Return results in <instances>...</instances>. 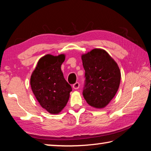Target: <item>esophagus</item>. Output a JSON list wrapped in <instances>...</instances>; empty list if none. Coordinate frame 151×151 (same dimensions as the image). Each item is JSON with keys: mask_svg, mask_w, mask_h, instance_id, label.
<instances>
[{"mask_svg": "<svg viewBox=\"0 0 151 151\" xmlns=\"http://www.w3.org/2000/svg\"><path fill=\"white\" fill-rule=\"evenodd\" d=\"M79 86H80V84H79V83H75L74 84V85H73V88H74V89H78V88H79Z\"/></svg>", "mask_w": 151, "mask_h": 151, "instance_id": "esophagus-1", "label": "esophagus"}]
</instances>
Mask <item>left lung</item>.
I'll return each instance as SVG.
<instances>
[{"instance_id": "1", "label": "left lung", "mask_w": 151, "mask_h": 151, "mask_svg": "<svg viewBox=\"0 0 151 151\" xmlns=\"http://www.w3.org/2000/svg\"><path fill=\"white\" fill-rule=\"evenodd\" d=\"M85 70L83 94L89 105L105 107L115 96L121 82V71L116 63L105 50L94 48L81 56Z\"/></svg>"}]
</instances>
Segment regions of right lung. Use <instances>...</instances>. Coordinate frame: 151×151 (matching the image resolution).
<instances>
[{"instance_id": "1", "label": "right lung", "mask_w": 151, "mask_h": 151, "mask_svg": "<svg viewBox=\"0 0 151 151\" xmlns=\"http://www.w3.org/2000/svg\"><path fill=\"white\" fill-rule=\"evenodd\" d=\"M65 55H47L40 58L30 77V86L37 100L51 114H58L69 99L71 86L64 78L61 65Z\"/></svg>"}]
</instances>
